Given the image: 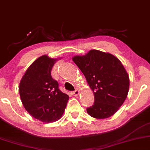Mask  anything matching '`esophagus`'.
Wrapping results in <instances>:
<instances>
[{
  "mask_svg": "<svg viewBox=\"0 0 150 150\" xmlns=\"http://www.w3.org/2000/svg\"><path fill=\"white\" fill-rule=\"evenodd\" d=\"M72 93H73V94L75 96H77L80 94V91H79L78 89H76V90H75V91H73V92H72Z\"/></svg>",
  "mask_w": 150,
  "mask_h": 150,
  "instance_id": "esophagus-1",
  "label": "esophagus"
}]
</instances>
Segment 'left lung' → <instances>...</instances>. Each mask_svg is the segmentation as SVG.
Returning a JSON list of instances; mask_svg holds the SVG:
<instances>
[{
	"label": "left lung",
	"mask_w": 150,
	"mask_h": 150,
	"mask_svg": "<svg viewBox=\"0 0 150 150\" xmlns=\"http://www.w3.org/2000/svg\"><path fill=\"white\" fill-rule=\"evenodd\" d=\"M73 61L86 77L94 95V103L86 108L96 119L111 117L127 98L129 77L121 61L114 55L98 50H90L84 56H75Z\"/></svg>",
	"instance_id": "8db88e82"
}]
</instances>
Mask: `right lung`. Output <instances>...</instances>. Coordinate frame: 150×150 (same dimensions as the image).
<instances>
[{
  "label": "right lung",
  "instance_id": "right-lung-1",
  "mask_svg": "<svg viewBox=\"0 0 150 150\" xmlns=\"http://www.w3.org/2000/svg\"><path fill=\"white\" fill-rule=\"evenodd\" d=\"M57 60L47 55L39 57L26 70L19 84L23 107L32 117L46 123L61 118L69 99L51 75Z\"/></svg>",
  "mask_w": 150,
  "mask_h": 150
}]
</instances>
